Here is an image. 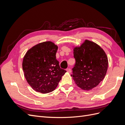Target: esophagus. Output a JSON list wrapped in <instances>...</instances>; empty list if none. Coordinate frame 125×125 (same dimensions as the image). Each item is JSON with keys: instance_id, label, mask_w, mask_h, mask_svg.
<instances>
[{"instance_id": "34e87169", "label": "esophagus", "mask_w": 125, "mask_h": 125, "mask_svg": "<svg viewBox=\"0 0 125 125\" xmlns=\"http://www.w3.org/2000/svg\"><path fill=\"white\" fill-rule=\"evenodd\" d=\"M66 71H67V73H70L71 72V70L70 68H67L66 69Z\"/></svg>"}]
</instances>
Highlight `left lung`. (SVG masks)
I'll use <instances>...</instances> for the list:
<instances>
[{
	"mask_svg": "<svg viewBox=\"0 0 125 125\" xmlns=\"http://www.w3.org/2000/svg\"><path fill=\"white\" fill-rule=\"evenodd\" d=\"M73 47L75 64L71 77L79 88L92 90L99 84L106 74L107 55L99 45L88 40L80 46Z\"/></svg>",
	"mask_w": 125,
	"mask_h": 125,
	"instance_id": "1",
	"label": "left lung"
}]
</instances>
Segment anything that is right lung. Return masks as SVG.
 I'll use <instances>...</instances> for the list:
<instances>
[{"instance_id":"right-lung-1","label":"right lung","mask_w":125,"mask_h":125,"mask_svg":"<svg viewBox=\"0 0 125 125\" xmlns=\"http://www.w3.org/2000/svg\"><path fill=\"white\" fill-rule=\"evenodd\" d=\"M58 46L51 41L44 42L31 47L22 62L24 77L37 92L47 93L57 86L66 71L61 69L56 54Z\"/></svg>"}]
</instances>
